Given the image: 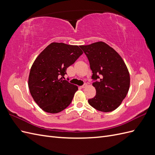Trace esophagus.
<instances>
[{
	"mask_svg": "<svg viewBox=\"0 0 155 155\" xmlns=\"http://www.w3.org/2000/svg\"><path fill=\"white\" fill-rule=\"evenodd\" d=\"M88 87V85L87 83H85V84H84V85H83V86H81V88H86V87Z\"/></svg>",
	"mask_w": 155,
	"mask_h": 155,
	"instance_id": "esophagus-1",
	"label": "esophagus"
}]
</instances>
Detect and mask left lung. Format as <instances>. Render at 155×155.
<instances>
[{
    "mask_svg": "<svg viewBox=\"0 0 155 155\" xmlns=\"http://www.w3.org/2000/svg\"><path fill=\"white\" fill-rule=\"evenodd\" d=\"M80 48L87 55L92 71V78L98 79L92 84L96 94L88 104L96 110L111 112L116 109L127 94L130 75L122 58L103 41Z\"/></svg>",
    "mask_w": 155,
    "mask_h": 155,
    "instance_id": "left-lung-1",
    "label": "left lung"
}]
</instances>
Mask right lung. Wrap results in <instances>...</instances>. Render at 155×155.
Instances as JSON below:
<instances>
[{
	"instance_id": "obj_1",
	"label": "right lung",
	"mask_w": 155,
	"mask_h": 155,
	"mask_svg": "<svg viewBox=\"0 0 155 155\" xmlns=\"http://www.w3.org/2000/svg\"><path fill=\"white\" fill-rule=\"evenodd\" d=\"M83 54L77 45L51 43L37 56L30 69L28 87L42 110L58 113L70 104L78 87L65 80L64 76Z\"/></svg>"
}]
</instances>
